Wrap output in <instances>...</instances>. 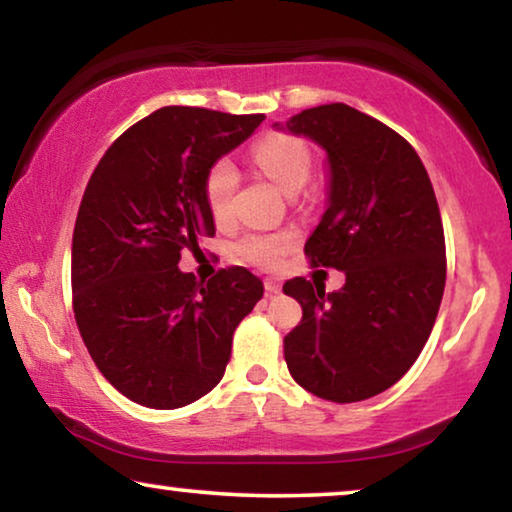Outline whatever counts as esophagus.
Masks as SVG:
<instances>
[{
  "label": "esophagus",
  "instance_id": "obj_1",
  "mask_svg": "<svg viewBox=\"0 0 512 512\" xmlns=\"http://www.w3.org/2000/svg\"><path fill=\"white\" fill-rule=\"evenodd\" d=\"M265 291H268V296H275V293L282 291V284H279V279H275V277L265 279Z\"/></svg>",
  "mask_w": 512,
  "mask_h": 512
}]
</instances>
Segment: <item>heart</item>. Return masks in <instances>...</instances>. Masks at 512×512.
<instances>
[{
	"label": "heart",
	"mask_w": 512,
	"mask_h": 512,
	"mask_svg": "<svg viewBox=\"0 0 512 512\" xmlns=\"http://www.w3.org/2000/svg\"><path fill=\"white\" fill-rule=\"evenodd\" d=\"M256 167L268 174L284 193H298L312 174V153L305 142L289 135H268L258 139L251 151ZM237 170L230 158H219L205 174V200L216 221H226L233 214V198L237 191ZM293 237L289 233H254L237 242V256L242 261L277 268L289 254Z\"/></svg>",
	"instance_id": "1"
}]
</instances>
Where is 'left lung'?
<instances>
[{
    "label": "left lung",
    "instance_id": "obj_1",
    "mask_svg": "<svg viewBox=\"0 0 512 512\" xmlns=\"http://www.w3.org/2000/svg\"><path fill=\"white\" fill-rule=\"evenodd\" d=\"M277 130L326 151V212L305 254L345 272L326 293L284 284L303 319L284 338L289 373L310 394L356 403L382 394L417 361L445 291V233L417 151L387 125L342 102L291 116Z\"/></svg>",
    "mask_w": 512,
    "mask_h": 512
}]
</instances>
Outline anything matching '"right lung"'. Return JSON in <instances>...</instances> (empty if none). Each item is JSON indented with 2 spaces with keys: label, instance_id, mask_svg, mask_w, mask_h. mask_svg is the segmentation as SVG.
I'll use <instances>...</instances> for the list:
<instances>
[{
  "label": "right lung",
  "instance_id": "right-lung-1",
  "mask_svg": "<svg viewBox=\"0 0 512 512\" xmlns=\"http://www.w3.org/2000/svg\"><path fill=\"white\" fill-rule=\"evenodd\" d=\"M263 114L163 107L109 146L76 216L74 317L100 373L146 408L174 410L221 382L233 333L263 296L247 268L202 284L184 249L216 233L209 165L251 137Z\"/></svg>",
  "mask_w": 512,
  "mask_h": 512
}]
</instances>
